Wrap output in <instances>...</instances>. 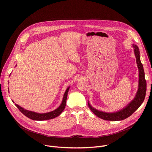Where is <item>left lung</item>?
Segmentation results:
<instances>
[{
    "instance_id": "obj_1",
    "label": "left lung",
    "mask_w": 152,
    "mask_h": 152,
    "mask_svg": "<svg viewBox=\"0 0 152 152\" xmlns=\"http://www.w3.org/2000/svg\"><path fill=\"white\" fill-rule=\"evenodd\" d=\"M134 54L136 58V61L139 72L138 88L136 95L134 99L130 102L123 109L114 113H106L99 111L93 107L88 100V105L91 111L98 117L109 121H121L131 116L142 103L146 93L147 83L145 79V74L142 64L140 60V50L137 45H132Z\"/></svg>"
}]
</instances>
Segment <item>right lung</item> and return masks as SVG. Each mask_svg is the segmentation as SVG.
Returning <instances> with one entry per match:
<instances>
[{"instance_id":"add662e5","label":"right lung","mask_w":152,"mask_h":152,"mask_svg":"<svg viewBox=\"0 0 152 152\" xmlns=\"http://www.w3.org/2000/svg\"><path fill=\"white\" fill-rule=\"evenodd\" d=\"M70 89V86L66 89V91H65L63 96V99L62 100V102L61 104L58 107H57L56 109L55 110L49 112V113H35L34 111H31L29 110H25L23 107H21L18 104L15 103V105L17 107L18 109L20 111V112L23 114L25 116L28 117L30 119H32L33 120H37V121H42V120H50L58 116H59L62 112L64 111L65 106L66 105V100H67V97L68 94L69 90ZM8 92H9V88H8ZM12 102L14 103V102L12 100Z\"/></svg>"}]
</instances>
